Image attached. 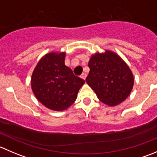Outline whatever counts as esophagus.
I'll use <instances>...</instances> for the list:
<instances>
[{
	"mask_svg": "<svg viewBox=\"0 0 157 157\" xmlns=\"http://www.w3.org/2000/svg\"><path fill=\"white\" fill-rule=\"evenodd\" d=\"M80 77H81L82 79H83V80H86V74H82Z\"/></svg>",
	"mask_w": 157,
	"mask_h": 157,
	"instance_id": "obj_1",
	"label": "esophagus"
}]
</instances>
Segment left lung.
<instances>
[{
    "instance_id": "1",
    "label": "left lung",
    "mask_w": 157,
    "mask_h": 157,
    "mask_svg": "<svg viewBox=\"0 0 157 157\" xmlns=\"http://www.w3.org/2000/svg\"><path fill=\"white\" fill-rule=\"evenodd\" d=\"M86 83L101 102L115 106L125 100L134 85V76L125 62L115 52L92 55Z\"/></svg>"
}]
</instances>
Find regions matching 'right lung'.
I'll return each instance as SVG.
<instances>
[{
	"label": "right lung",
	"instance_id": "1",
	"mask_svg": "<svg viewBox=\"0 0 157 157\" xmlns=\"http://www.w3.org/2000/svg\"><path fill=\"white\" fill-rule=\"evenodd\" d=\"M64 52H51L42 57L34 69L31 86L36 99L54 111L71 106L85 83L64 64Z\"/></svg>",
	"mask_w": 157,
	"mask_h": 157
}]
</instances>
